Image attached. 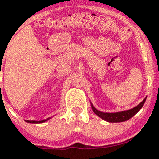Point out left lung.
Masks as SVG:
<instances>
[{
	"mask_svg": "<svg viewBox=\"0 0 159 159\" xmlns=\"http://www.w3.org/2000/svg\"><path fill=\"white\" fill-rule=\"evenodd\" d=\"M146 98L140 102L139 104L136 106L135 107L132 108L130 110L124 111L121 112H116V113H104V112H101L99 111L96 110L93 107V105H92V107L93 111L96 114L97 116L100 117L101 119H104L105 121H107L109 123H120V122L127 121V120L130 119V118L133 117L143 107Z\"/></svg>",
	"mask_w": 159,
	"mask_h": 159,
	"instance_id": "8db88e82",
	"label": "left lung"
}]
</instances>
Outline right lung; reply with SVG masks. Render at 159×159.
<instances>
[{"label": "right lung", "instance_id": "right-lung-1", "mask_svg": "<svg viewBox=\"0 0 159 159\" xmlns=\"http://www.w3.org/2000/svg\"><path fill=\"white\" fill-rule=\"evenodd\" d=\"M47 119L41 120V121H29V120H28V121H26V122H28V123H43V122L47 121Z\"/></svg>", "mask_w": 159, "mask_h": 159}]
</instances>
